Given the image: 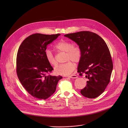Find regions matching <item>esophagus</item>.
<instances>
[{"instance_id": "obj_1", "label": "esophagus", "mask_w": 128, "mask_h": 128, "mask_svg": "<svg viewBox=\"0 0 128 128\" xmlns=\"http://www.w3.org/2000/svg\"><path fill=\"white\" fill-rule=\"evenodd\" d=\"M68 77L70 78H78V76L76 75H71V76H68Z\"/></svg>"}]
</instances>
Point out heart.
<instances>
[{"instance_id": "obj_1", "label": "heart", "mask_w": 128, "mask_h": 128, "mask_svg": "<svg viewBox=\"0 0 128 128\" xmlns=\"http://www.w3.org/2000/svg\"><path fill=\"white\" fill-rule=\"evenodd\" d=\"M54 48L59 52H66L65 63L60 64L54 68V71L58 74L68 76L74 71L76 68L75 63H78L81 59L82 52L80 48L77 46H73L72 44L66 40H61L54 46ZM46 58L48 62L53 66H56L57 62L53 53L50 50L47 49L45 51Z\"/></svg>"}]
</instances>
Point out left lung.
<instances>
[{"mask_svg":"<svg viewBox=\"0 0 128 128\" xmlns=\"http://www.w3.org/2000/svg\"><path fill=\"white\" fill-rule=\"evenodd\" d=\"M75 42L81 50L82 57L78 72L88 79L80 90L85 97L95 98L105 90L110 80L113 63L109 50L98 34L90 31H80L64 35Z\"/></svg>","mask_w":128,"mask_h":128,"instance_id":"1","label":"left lung"}]
</instances>
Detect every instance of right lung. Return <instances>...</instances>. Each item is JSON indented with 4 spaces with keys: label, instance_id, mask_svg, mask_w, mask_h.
<instances>
[{
    "label": "right lung",
    "instance_id": "obj_1",
    "mask_svg": "<svg viewBox=\"0 0 128 128\" xmlns=\"http://www.w3.org/2000/svg\"><path fill=\"white\" fill-rule=\"evenodd\" d=\"M60 35L32 34L18 49L16 61L18 78L27 92L36 98L45 100L52 96L62 78L50 74L54 69L45 55L48 45Z\"/></svg>",
    "mask_w": 128,
    "mask_h": 128
}]
</instances>
